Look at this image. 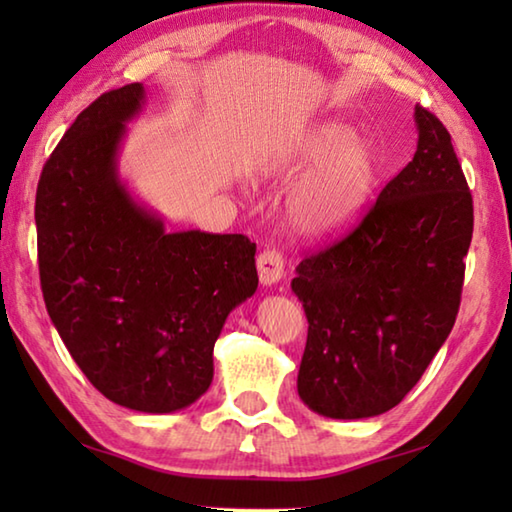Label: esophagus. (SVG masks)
<instances>
[{
	"label": "esophagus",
	"mask_w": 512,
	"mask_h": 512,
	"mask_svg": "<svg viewBox=\"0 0 512 512\" xmlns=\"http://www.w3.org/2000/svg\"><path fill=\"white\" fill-rule=\"evenodd\" d=\"M257 273H259V282L271 287V284L280 282L284 275V259L277 253L275 248H266L264 253H259L257 257Z\"/></svg>",
	"instance_id": "esophagus-1"
}]
</instances>
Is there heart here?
Here are the masks:
<instances>
[{
	"mask_svg": "<svg viewBox=\"0 0 512 512\" xmlns=\"http://www.w3.org/2000/svg\"><path fill=\"white\" fill-rule=\"evenodd\" d=\"M314 173L293 194L289 214L305 235H332L348 228L366 205L375 180V155L368 142L339 121H325L282 155L273 173L296 178Z\"/></svg>",
	"mask_w": 512,
	"mask_h": 512,
	"instance_id": "1",
	"label": "heart"
}]
</instances>
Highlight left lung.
I'll list each match as a JSON object with an SVG mask.
<instances>
[{"mask_svg": "<svg viewBox=\"0 0 512 512\" xmlns=\"http://www.w3.org/2000/svg\"><path fill=\"white\" fill-rule=\"evenodd\" d=\"M415 124L413 160L291 282L309 323L298 395L325 418H372L400 404L461 307L472 194L443 121L415 106Z\"/></svg>", "mask_w": 512, "mask_h": 512, "instance_id": "obj_1", "label": "left lung"}]
</instances>
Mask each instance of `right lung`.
I'll return each mask as SVG.
<instances>
[{"instance_id": "1", "label": "right lung", "mask_w": 512, "mask_h": 512, "mask_svg": "<svg viewBox=\"0 0 512 512\" xmlns=\"http://www.w3.org/2000/svg\"><path fill=\"white\" fill-rule=\"evenodd\" d=\"M142 83L103 92L49 155L36 192L40 287L49 318L110 402L171 413L212 384L225 318L257 289L244 235L167 232L117 176Z\"/></svg>"}]
</instances>
